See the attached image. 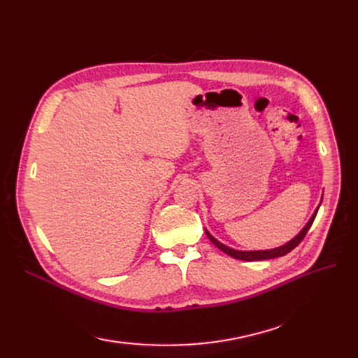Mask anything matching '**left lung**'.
Here are the masks:
<instances>
[{
	"instance_id": "obj_1",
	"label": "left lung",
	"mask_w": 358,
	"mask_h": 358,
	"mask_svg": "<svg viewBox=\"0 0 358 358\" xmlns=\"http://www.w3.org/2000/svg\"><path fill=\"white\" fill-rule=\"evenodd\" d=\"M320 209V208H318ZM318 209L315 210V213L312 215V218L309 220V222L305 225V229H303L294 239L289 241L288 243H285L284 246H279V248H275V249H268V251H249V252H243V251H236V249H231L229 246L222 245L221 242H218L215 239L213 236H210L208 231H206V234H208V237L210 239V242L216 246L220 248L222 252L231 255L233 258H237V259H245V262H257V259H270V258H278V257H282V255H287L289 251H292L303 239H305L306 233L309 231L310 225L313 222V220H315V216L318 213Z\"/></svg>"
}]
</instances>
